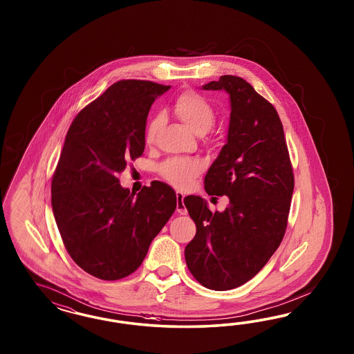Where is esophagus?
Returning <instances> with one entry per match:
<instances>
[{"instance_id": "obj_1", "label": "esophagus", "mask_w": 354, "mask_h": 354, "mask_svg": "<svg viewBox=\"0 0 354 354\" xmlns=\"http://www.w3.org/2000/svg\"><path fill=\"white\" fill-rule=\"evenodd\" d=\"M176 212L180 215L188 213L185 205H184V194L182 192H176Z\"/></svg>"}]
</instances>
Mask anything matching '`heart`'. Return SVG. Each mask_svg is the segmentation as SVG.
Masks as SVG:
<instances>
[{
	"label": "heart",
	"mask_w": 354,
	"mask_h": 354,
	"mask_svg": "<svg viewBox=\"0 0 354 354\" xmlns=\"http://www.w3.org/2000/svg\"><path fill=\"white\" fill-rule=\"evenodd\" d=\"M174 113L183 123L197 135H204L213 127L215 111L203 95L193 89L182 92L174 101ZM163 124V115L150 119L145 129V141L151 144ZM203 171V165L194 158H170L160 167L162 178L176 188H188Z\"/></svg>",
	"instance_id": "heart-1"
}]
</instances>
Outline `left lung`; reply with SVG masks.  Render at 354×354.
Instances as JSON below:
<instances>
[{
    "mask_svg": "<svg viewBox=\"0 0 354 354\" xmlns=\"http://www.w3.org/2000/svg\"><path fill=\"white\" fill-rule=\"evenodd\" d=\"M231 98L227 144L205 176L210 196H228L223 213L201 197L184 205L196 223L185 262L206 288L234 290L257 275L278 249L288 225L295 175L277 109L243 77L223 75L203 86Z\"/></svg>",
    "mask_w": 354,
    "mask_h": 354,
    "instance_id": "8db88e82",
    "label": "left lung"
}]
</instances>
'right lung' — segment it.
I'll use <instances>...</instances> for the list:
<instances>
[{"label": "right lung", "instance_id": "right-lung-1", "mask_svg": "<svg viewBox=\"0 0 354 354\" xmlns=\"http://www.w3.org/2000/svg\"><path fill=\"white\" fill-rule=\"evenodd\" d=\"M170 89L119 80L79 111L67 131L52 179V206L64 248L79 268L102 280L136 271L176 207L171 187L154 182L138 196L118 175L145 148L156 97Z\"/></svg>", "mask_w": 354, "mask_h": 354}]
</instances>
